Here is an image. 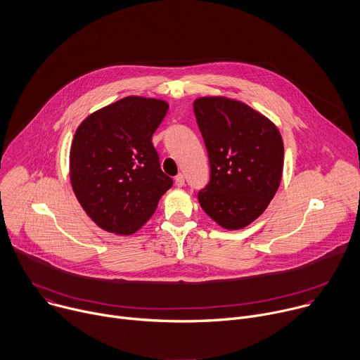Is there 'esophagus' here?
<instances>
[{"label": "esophagus", "mask_w": 360, "mask_h": 360, "mask_svg": "<svg viewBox=\"0 0 360 360\" xmlns=\"http://www.w3.org/2000/svg\"><path fill=\"white\" fill-rule=\"evenodd\" d=\"M175 184H176V186H184V185H185V176H184L182 174L176 175V178H175Z\"/></svg>", "instance_id": "34e87169"}]
</instances>
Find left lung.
I'll return each instance as SVG.
<instances>
[{"instance_id": "1", "label": "left lung", "mask_w": 360, "mask_h": 360, "mask_svg": "<svg viewBox=\"0 0 360 360\" xmlns=\"http://www.w3.org/2000/svg\"><path fill=\"white\" fill-rule=\"evenodd\" d=\"M193 112L211 167L200 205L225 230H243L267 210L280 186V130L263 113L225 96L198 97Z\"/></svg>"}]
</instances>
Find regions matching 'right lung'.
<instances>
[{
    "label": "right lung",
    "instance_id": "add662e5",
    "mask_svg": "<svg viewBox=\"0 0 360 360\" xmlns=\"http://www.w3.org/2000/svg\"><path fill=\"white\" fill-rule=\"evenodd\" d=\"M169 109L153 97L127 96L90 113L70 148V182L97 226L132 236L172 186L162 172L152 135Z\"/></svg>",
    "mask_w": 360,
    "mask_h": 360
}]
</instances>
